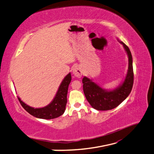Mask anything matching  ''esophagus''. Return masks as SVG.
Returning a JSON list of instances; mask_svg holds the SVG:
<instances>
[{
    "instance_id": "34e87169",
    "label": "esophagus",
    "mask_w": 154,
    "mask_h": 154,
    "mask_svg": "<svg viewBox=\"0 0 154 154\" xmlns=\"http://www.w3.org/2000/svg\"><path fill=\"white\" fill-rule=\"evenodd\" d=\"M73 73L77 77H81L82 75V70L80 66H75L73 68Z\"/></svg>"
}]
</instances>
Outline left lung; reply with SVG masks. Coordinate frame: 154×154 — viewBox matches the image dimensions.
Segmentation results:
<instances>
[{
  "label": "left lung",
  "instance_id": "1",
  "mask_svg": "<svg viewBox=\"0 0 154 154\" xmlns=\"http://www.w3.org/2000/svg\"><path fill=\"white\" fill-rule=\"evenodd\" d=\"M118 42L123 45L128 56V69L124 81L116 88L108 90L102 88L88 77H84L82 79L83 91L86 100L97 111H108L116 108L128 97L132 90L134 77L132 55L129 47L124 42Z\"/></svg>",
  "mask_w": 154,
  "mask_h": 154
}]
</instances>
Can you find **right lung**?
Instances as JSON below:
<instances>
[{"label": "right lung", "instance_id": "right-lung-1", "mask_svg": "<svg viewBox=\"0 0 154 154\" xmlns=\"http://www.w3.org/2000/svg\"><path fill=\"white\" fill-rule=\"evenodd\" d=\"M71 81L72 76L71 73H69L62 80L53 101L44 107L34 108L22 101L19 97H17L18 100L22 107L31 115L42 119H54L62 115L65 111L67 103V94Z\"/></svg>", "mask_w": 154, "mask_h": 154}]
</instances>
